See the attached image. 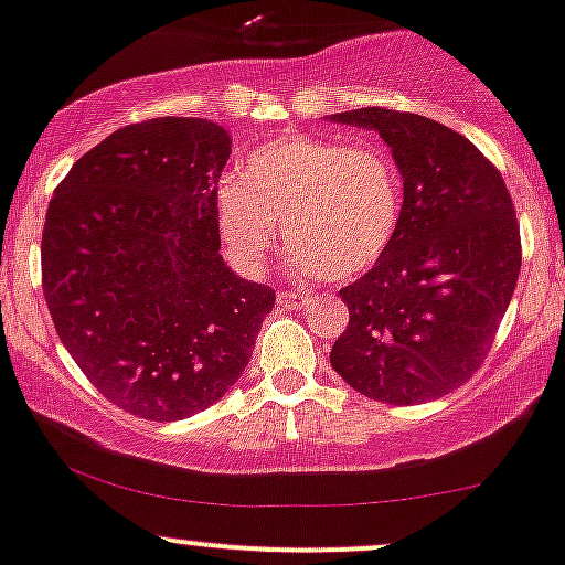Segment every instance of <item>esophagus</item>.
Listing matches in <instances>:
<instances>
[{
    "label": "esophagus",
    "instance_id": "esophagus-1",
    "mask_svg": "<svg viewBox=\"0 0 565 565\" xmlns=\"http://www.w3.org/2000/svg\"><path fill=\"white\" fill-rule=\"evenodd\" d=\"M307 301V294H299V290H282V294L277 296V305H282L285 309H301Z\"/></svg>",
    "mask_w": 565,
    "mask_h": 565
}]
</instances>
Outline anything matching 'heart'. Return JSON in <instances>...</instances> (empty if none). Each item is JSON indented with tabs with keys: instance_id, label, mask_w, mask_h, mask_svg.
Listing matches in <instances>:
<instances>
[{
	"instance_id": "b5f03b06",
	"label": "heart",
	"mask_w": 565,
	"mask_h": 565,
	"mask_svg": "<svg viewBox=\"0 0 565 565\" xmlns=\"http://www.w3.org/2000/svg\"><path fill=\"white\" fill-rule=\"evenodd\" d=\"M402 204V174L377 145L296 135L260 145L242 174L223 178L215 221L228 258L247 275L264 269L285 232L296 269L348 280L385 256Z\"/></svg>"
}]
</instances>
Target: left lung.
Wrapping results in <instances>:
<instances>
[{
  "label": "left lung",
  "instance_id": "left-lung-1",
  "mask_svg": "<svg viewBox=\"0 0 565 565\" xmlns=\"http://www.w3.org/2000/svg\"><path fill=\"white\" fill-rule=\"evenodd\" d=\"M337 124L374 129L404 180L393 245L339 290L350 323L331 366L385 404H423L482 366L520 275V226L499 169L458 131L415 113L361 107Z\"/></svg>",
  "mask_w": 565,
  "mask_h": 565
}]
</instances>
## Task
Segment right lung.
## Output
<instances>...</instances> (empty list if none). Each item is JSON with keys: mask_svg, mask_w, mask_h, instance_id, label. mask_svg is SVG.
<instances>
[{"mask_svg": "<svg viewBox=\"0 0 565 565\" xmlns=\"http://www.w3.org/2000/svg\"><path fill=\"white\" fill-rule=\"evenodd\" d=\"M232 137L150 118L75 161L47 204L42 290L96 391L145 420H183L239 380L275 307L221 256L215 193Z\"/></svg>", "mask_w": 565, "mask_h": 565, "instance_id": "add662e5", "label": "right lung"}]
</instances>
